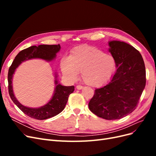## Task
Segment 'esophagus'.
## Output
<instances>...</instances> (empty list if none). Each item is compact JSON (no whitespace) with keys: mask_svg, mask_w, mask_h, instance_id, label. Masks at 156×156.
<instances>
[{"mask_svg":"<svg viewBox=\"0 0 156 156\" xmlns=\"http://www.w3.org/2000/svg\"><path fill=\"white\" fill-rule=\"evenodd\" d=\"M83 88V87L82 86H81V85H77V86L76 87V88H77V90H81Z\"/></svg>","mask_w":156,"mask_h":156,"instance_id":"1","label":"esophagus"}]
</instances>
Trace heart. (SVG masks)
<instances>
[{
    "label": "heart",
    "instance_id": "heart-1",
    "mask_svg": "<svg viewBox=\"0 0 156 156\" xmlns=\"http://www.w3.org/2000/svg\"><path fill=\"white\" fill-rule=\"evenodd\" d=\"M63 75L73 81L81 72V78L87 85L98 87L110 81L116 68L114 56L105 53L96 47L82 45L72 50L68 57L60 61Z\"/></svg>",
    "mask_w": 156,
    "mask_h": 156
}]
</instances>
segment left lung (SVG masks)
I'll return each mask as SVG.
<instances>
[{"label":"left lung","mask_w":156,"mask_h":156,"mask_svg":"<svg viewBox=\"0 0 156 156\" xmlns=\"http://www.w3.org/2000/svg\"><path fill=\"white\" fill-rule=\"evenodd\" d=\"M116 71L111 81L95 90L89 109L106 120L120 119L137 106L146 85V69L139 51L124 41H108Z\"/></svg>","instance_id":"left-lung-1"}]
</instances>
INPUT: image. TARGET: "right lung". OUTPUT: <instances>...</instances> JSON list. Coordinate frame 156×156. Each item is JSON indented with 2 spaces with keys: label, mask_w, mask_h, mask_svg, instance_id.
<instances>
[{
  "label": "right lung",
  "mask_w": 156,
  "mask_h": 156,
  "mask_svg": "<svg viewBox=\"0 0 156 156\" xmlns=\"http://www.w3.org/2000/svg\"><path fill=\"white\" fill-rule=\"evenodd\" d=\"M60 50L58 45H40L31 46L22 50L17 54L9 68L8 74V91L13 102L25 115L37 120H45L53 117L62 112L66 105L69 94L74 91V86H63L58 83L57 74H55V91L51 100L44 106L37 108L28 107L19 102L14 95L12 85V79L16 68L24 61L33 58H40L45 61L53 60L56 53Z\"/></svg>",
  "instance_id": "right-lung-1"
}]
</instances>
